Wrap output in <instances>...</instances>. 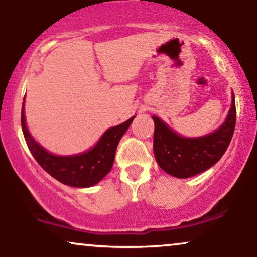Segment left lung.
Returning <instances> with one entry per match:
<instances>
[{"instance_id": "obj_1", "label": "left lung", "mask_w": 257, "mask_h": 257, "mask_svg": "<svg viewBox=\"0 0 257 257\" xmlns=\"http://www.w3.org/2000/svg\"><path fill=\"white\" fill-rule=\"evenodd\" d=\"M152 119L153 153L158 166L174 178H191L216 164L231 143L235 126L234 94L232 91L231 107L225 122L202 137H182L157 116H152Z\"/></svg>"}]
</instances>
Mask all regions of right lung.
<instances>
[{
    "label": "right lung",
    "instance_id": "add662e5",
    "mask_svg": "<svg viewBox=\"0 0 257 257\" xmlns=\"http://www.w3.org/2000/svg\"><path fill=\"white\" fill-rule=\"evenodd\" d=\"M24 102L22 108V128L31 155L53 178L61 184L78 188L91 187L110 173L119 140L135 118V116H133L122 124L108 128L101 135L98 143L87 151L76 155L60 156L44 149L29 132L25 119Z\"/></svg>",
    "mask_w": 257,
    "mask_h": 257
}]
</instances>
